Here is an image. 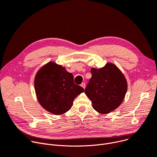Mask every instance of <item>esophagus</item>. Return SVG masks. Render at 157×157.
<instances>
[{"mask_svg":"<svg viewBox=\"0 0 157 157\" xmlns=\"http://www.w3.org/2000/svg\"><path fill=\"white\" fill-rule=\"evenodd\" d=\"M80 85H81V86H82V88H83V89L85 88V83H83V82L82 83V84H81Z\"/></svg>","mask_w":157,"mask_h":157,"instance_id":"esophagus-1","label":"esophagus"}]
</instances>
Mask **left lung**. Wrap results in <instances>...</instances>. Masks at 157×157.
<instances>
[{"label":"left lung","instance_id":"left-lung-1","mask_svg":"<svg viewBox=\"0 0 157 157\" xmlns=\"http://www.w3.org/2000/svg\"><path fill=\"white\" fill-rule=\"evenodd\" d=\"M92 77L85 93L91 100L93 108L100 113H109L120 106L127 90L125 77L114 64L91 68Z\"/></svg>","mask_w":157,"mask_h":157}]
</instances>
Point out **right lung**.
Segmentation results:
<instances>
[{
  "label": "right lung",
  "instance_id": "obj_1",
  "mask_svg": "<svg viewBox=\"0 0 157 157\" xmlns=\"http://www.w3.org/2000/svg\"><path fill=\"white\" fill-rule=\"evenodd\" d=\"M34 85L42 107L54 115L68 111L74 100L84 91L82 86L74 83L71 73L53 62L47 63L37 72Z\"/></svg>",
  "mask_w": 157,
  "mask_h": 157
}]
</instances>
